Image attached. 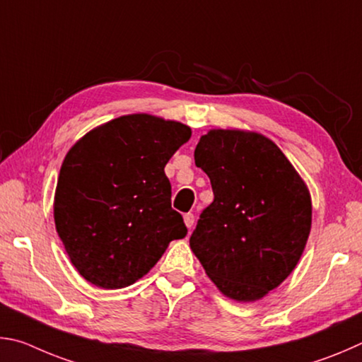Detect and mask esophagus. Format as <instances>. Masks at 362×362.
<instances>
[{
  "label": "esophagus",
  "instance_id": "esophagus-1",
  "mask_svg": "<svg viewBox=\"0 0 362 362\" xmlns=\"http://www.w3.org/2000/svg\"><path fill=\"white\" fill-rule=\"evenodd\" d=\"M194 223H195V216H194L192 213L185 214V224H186L187 229H191V227L194 226Z\"/></svg>",
  "mask_w": 362,
  "mask_h": 362
}]
</instances>
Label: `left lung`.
I'll return each instance as SVG.
<instances>
[{
	"instance_id": "1",
	"label": "left lung",
	"mask_w": 362,
	"mask_h": 362,
	"mask_svg": "<svg viewBox=\"0 0 362 362\" xmlns=\"http://www.w3.org/2000/svg\"><path fill=\"white\" fill-rule=\"evenodd\" d=\"M195 165L214 200L200 214L191 250L230 299L252 302L286 280L305 248L312 200L280 148L259 133L211 130Z\"/></svg>"
}]
</instances>
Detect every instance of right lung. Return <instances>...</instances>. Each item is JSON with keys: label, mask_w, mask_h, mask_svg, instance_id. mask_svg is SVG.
Returning <instances> with one entry per match:
<instances>
[{"label": "right lung", "mask_w": 362, "mask_h": 362, "mask_svg": "<svg viewBox=\"0 0 362 362\" xmlns=\"http://www.w3.org/2000/svg\"><path fill=\"white\" fill-rule=\"evenodd\" d=\"M191 138L187 125L130 114L88 132L62 163L54 219L87 281L120 289L154 267L171 240L187 235L171 208L165 165Z\"/></svg>", "instance_id": "obj_1"}]
</instances>
